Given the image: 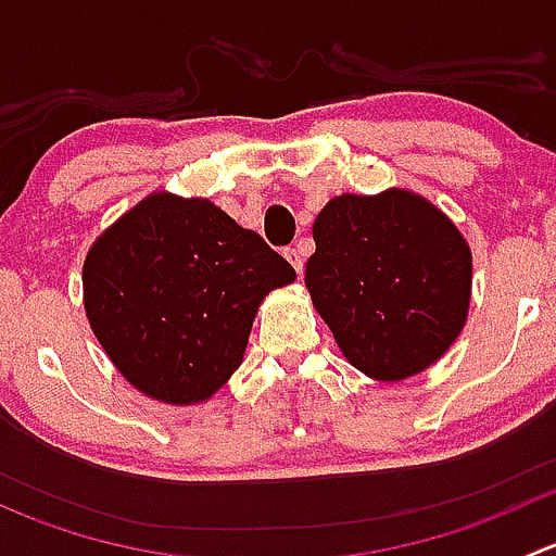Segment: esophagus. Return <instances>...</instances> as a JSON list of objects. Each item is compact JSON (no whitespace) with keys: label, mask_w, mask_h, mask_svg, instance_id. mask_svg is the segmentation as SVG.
Wrapping results in <instances>:
<instances>
[{"label":"esophagus","mask_w":556,"mask_h":556,"mask_svg":"<svg viewBox=\"0 0 556 556\" xmlns=\"http://www.w3.org/2000/svg\"><path fill=\"white\" fill-rule=\"evenodd\" d=\"M285 257H288L290 263H293L295 271H304V250H301V244H293V247H285Z\"/></svg>","instance_id":"1"}]
</instances>
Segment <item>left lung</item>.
<instances>
[{
	"instance_id": "8db88e82",
	"label": "left lung",
	"mask_w": 556,
	"mask_h": 556,
	"mask_svg": "<svg viewBox=\"0 0 556 556\" xmlns=\"http://www.w3.org/2000/svg\"><path fill=\"white\" fill-rule=\"evenodd\" d=\"M306 288L346 361L397 382L433 366L468 317L470 250L422 195H339L314 220Z\"/></svg>"
}]
</instances>
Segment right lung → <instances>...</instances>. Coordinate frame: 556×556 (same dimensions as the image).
I'll return each instance as SVG.
<instances>
[{"instance_id": "obj_1", "label": "right lung", "mask_w": 556, "mask_h": 556, "mask_svg": "<svg viewBox=\"0 0 556 556\" xmlns=\"http://www.w3.org/2000/svg\"><path fill=\"white\" fill-rule=\"evenodd\" d=\"M295 279L255 231L204 199L148 195L83 266L86 314L117 371L164 403H199L239 368L263 295Z\"/></svg>"}]
</instances>
